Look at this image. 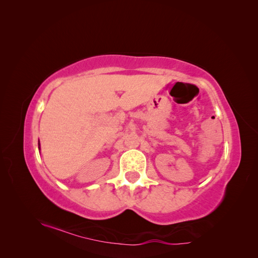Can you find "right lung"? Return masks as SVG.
Segmentation results:
<instances>
[{
	"label": "right lung",
	"mask_w": 258,
	"mask_h": 258,
	"mask_svg": "<svg viewBox=\"0 0 258 258\" xmlns=\"http://www.w3.org/2000/svg\"><path fill=\"white\" fill-rule=\"evenodd\" d=\"M38 146H40V141H38ZM38 150H40V147H38Z\"/></svg>",
	"instance_id": "add662e5"
}]
</instances>
